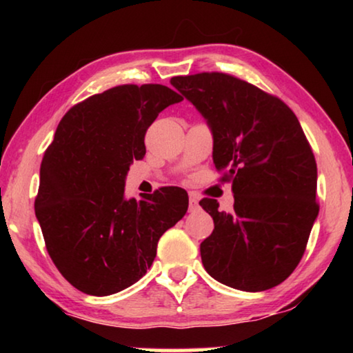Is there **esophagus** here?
<instances>
[{"label":"esophagus","mask_w":353,"mask_h":353,"mask_svg":"<svg viewBox=\"0 0 353 353\" xmlns=\"http://www.w3.org/2000/svg\"><path fill=\"white\" fill-rule=\"evenodd\" d=\"M198 207H199V201L194 198V196H190V199H188V210L190 212H194V210H198Z\"/></svg>","instance_id":"1"}]
</instances>
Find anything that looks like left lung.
Segmentation results:
<instances>
[{"instance_id":"8db88e82","label":"left lung","mask_w":353,"mask_h":353,"mask_svg":"<svg viewBox=\"0 0 353 353\" xmlns=\"http://www.w3.org/2000/svg\"><path fill=\"white\" fill-rule=\"evenodd\" d=\"M171 85L207 119L213 163L235 198L232 213L216 199L199 202L214 223L202 265L230 288H274L296 270L319 213L318 168L301 123L282 99L235 76H176Z\"/></svg>"}]
</instances>
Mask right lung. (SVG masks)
<instances>
[{
  "label": "right lung",
  "mask_w": 353,
  "mask_h": 353,
  "mask_svg": "<svg viewBox=\"0 0 353 353\" xmlns=\"http://www.w3.org/2000/svg\"><path fill=\"white\" fill-rule=\"evenodd\" d=\"M183 98L160 83L118 85L65 113L45 151L35 216L59 272L85 294L109 296L145 276L157 243L188 208L187 191L163 187L124 198L134 160L159 113Z\"/></svg>",
  "instance_id": "obj_1"
}]
</instances>
